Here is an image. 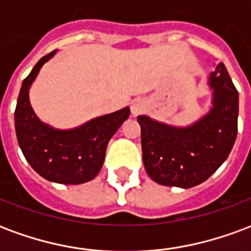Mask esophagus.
Wrapping results in <instances>:
<instances>
[{
  "label": "esophagus",
  "instance_id": "obj_1",
  "mask_svg": "<svg viewBox=\"0 0 251 251\" xmlns=\"http://www.w3.org/2000/svg\"><path fill=\"white\" fill-rule=\"evenodd\" d=\"M130 110H131V114L134 115V117L142 114V113L147 110V102L140 98L134 99V100H131Z\"/></svg>",
  "mask_w": 251,
  "mask_h": 251
}]
</instances>
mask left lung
<instances>
[{"instance_id":"1","label":"left lung","mask_w":251,"mask_h":251,"mask_svg":"<svg viewBox=\"0 0 251 251\" xmlns=\"http://www.w3.org/2000/svg\"><path fill=\"white\" fill-rule=\"evenodd\" d=\"M208 111L187 126L138 115L144 167L149 177L167 187L191 188L203 183L226 161L238 133L239 98L223 63L207 80Z\"/></svg>"}]
</instances>
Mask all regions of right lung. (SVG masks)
Wrapping results in <instances>:
<instances>
[{"label":"right lung","mask_w":251,"mask_h":251,"mask_svg":"<svg viewBox=\"0 0 251 251\" xmlns=\"http://www.w3.org/2000/svg\"><path fill=\"white\" fill-rule=\"evenodd\" d=\"M55 53L41 57L21 84L14 111L16 136L26 161L41 177L59 184H83L99 174L110 138L129 118L130 109L126 106L71 129L43 122L32 109L29 90L41 67Z\"/></svg>","instance_id":"add662e5"}]
</instances>
